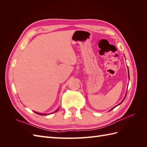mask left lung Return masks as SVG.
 I'll return each instance as SVG.
<instances>
[{
    "mask_svg": "<svg viewBox=\"0 0 147 147\" xmlns=\"http://www.w3.org/2000/svg\"><path fill=\"white\" fill-rule=\"evenodd\" d=\"M128 74H129V70H128ZM126 94H127V92H126ZM126 96H125V97H124V99H123V100H122V102H121V103H120V104H121V103H122V102H123V100H124V99H125V97H126ZM119 104H118V105H119ZM118 105H117V106H118ZM117 106H115V107H113V109H111V110H113V109H114V108H115V107H117Z\"/></svg>",
    "mask_w": 147,
    "mask_h": 147,
    "instance_id": "8db88e82",
    "label": "left lung"
}]
</instances>
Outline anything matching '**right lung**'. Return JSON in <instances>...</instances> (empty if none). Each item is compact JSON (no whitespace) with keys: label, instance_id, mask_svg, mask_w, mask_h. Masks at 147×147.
I'll list each match as a JSON object with an SVG mask.
<instances>
[{"label":"right lung","instance_id":"1","mask_svg":"<svg viewBox=\"0 0 147 147\" xmlns=\"http://www.w3.org/2000/svg\"><path fill=\"white\" fill-rule=\"evenodd\" d=\"M59 110V109H57L56 111V112H57V110ZM35 113H37V114H38V115H47V114H43V113H38V112H34ZM53 113H54V112H53Z\"/></svg>","mask_w":147,"mask_h":147}]
</instances>
